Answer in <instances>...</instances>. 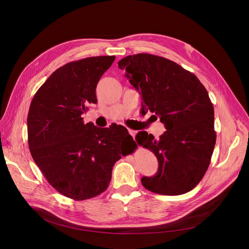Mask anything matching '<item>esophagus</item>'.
I'll use <instances>...</instances> for the list:
<instances>
[{
	"instance_id": "esophagus-1",
	"label": "esophagus",
	"mask_w": 249,
	"mask_h": 249,
	"mask_svg": "<svg viewBox=\"0 0 249 249\" xmlns=\"http://www.w3.org/2000/svg\"><path fill=\"white\" fill-rule=\"evenodd\" d=\"M129 134L131 135L132 137H135V135H136V131H134V130H129Z\"/></svg>"
}]
</instances>
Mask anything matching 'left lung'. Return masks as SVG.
Returning <instances> with one entry per match:
<instances>
[{"instance_id":"1","label":"left lung","mask_w":249,"mask_h":249,"mask_svg":"<svg viewBox=\"0 0 249 249\" xmlns=\"http://www.w3.org/2000/svg\"><path fill=\"white\" fill-rule=\"evenodd\" d=\"M119 69L137 90L143 110L160 117L167 131L155 139L146 131L136 141L157 157L159 169L143 177L145 189L178 196L192 191L205 176L214 149V110L198 78L176 62L149 53L128 55Z\"/></svg>"}]
</instances>
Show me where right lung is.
Wrapping results in <instances>:
<instances>
[{"instance_id":"1","label":"right lung","mask_w":249,"mask_h":249,"mask_svg":"<svg viewBox=\"0 0 249 249\" xmlns=\"http://www.w3.org/2000/svg\"><path fill=\"white\" fill-rule=\"evenodd\" d=\"M115 56H93L57 69L35 94L28 114L32 157L48 182L76 200L103 193L112 169L135 143L121 125L84 124L87 105L96 103L95 89Z\"/></svg>"}]
</instances>
